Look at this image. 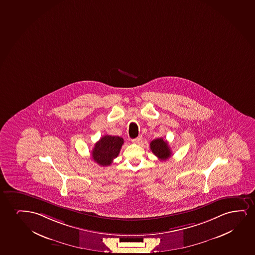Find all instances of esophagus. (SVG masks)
<instances>
[{"mask_svg":"<svg viewBox=\"0 0 255 255\" xmlns=\"http://www.w3.org/2000/svg\"><path fill=\"white\" fill-rule=\"evenodd\" d=\"M142 136H139L136 138L132 139L133 143H136V144H139L140 142H142Z\"/></svg>","mask_w":255,"mask_h":255,"instance_id":"obj_1","label":"esophagus"}]
</instances>
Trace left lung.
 <instances>
[{"mask_svg": "<svg viewBox=\"0 0 255 255\" xmlns=\"http://www.w3.org/2000/svg\"><path fill=\"white\" fill-rule=\"evenodd\" d=\"M149 147L153 154L162 161H166L172 155L169 143L162 138L154 139L150 142Z\"/></svg>", "mask_w": 255, "mask_h": 255, "instance_id": "obj_1", "label": "left lung"}]
</instances>
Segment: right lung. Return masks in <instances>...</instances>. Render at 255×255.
<instances>
[{"label":"right lung","mask_w":255,"mask_h":255,"mask_svg":"<svg viewBox=\"0 0 255 255\" xmlns=\"http://www.w3.org/2000/svg\"><path fill=\"white\" fill-rule=\"evenodd\" d=\"M124 143V139L118 136L106 135L95 143L92 156L98 164L105 167L113 163L120 152Z\"/></svg>","instance_id":"add662e5"}]
</instances>
